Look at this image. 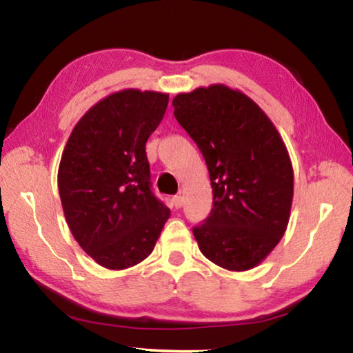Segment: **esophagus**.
Instances as JSON below:
<instances>
[{
  "mask_svg": "<svg viewBox=\"0 0 353 353\" xmlns=\"http://www.w3.org/2000/svg\"><path fill=\"white\" fill-rule=\"evenodd\" d=\"M182 205H183V198L181 195H176L174 198H172V206H174L176 210L182 208Z\"/></svg>",
  "mask_w": 353,
  "mask_h": 353,
  "instance_id": "esophagus-1",
  "label": "esophagus"
}]
</instances>
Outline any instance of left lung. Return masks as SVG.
Masks as SVG:
<instances>
[{"label": "left lung", "mask_w": 353, "mask_h": 353, "mask_svg": "<svg viewBox=\"0 0 353 353\" xmlns=\"http://www.w3.org/2000/svg\"><path fill=\"white\" fill-rule=\"evenodd\" d=\"M172 105L211 179V214L193 228L198 248L222 269H254L290 222L294 172L280 132L251 97L225 84L177 94Z\"/></svg>", "instance_id": "1"}]
</instances>
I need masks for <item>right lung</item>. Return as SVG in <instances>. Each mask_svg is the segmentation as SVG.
<instances>
[{
    "label": "right lung",
    "instance_id": "add662e5",
    "mask_svg": "<svg viewBox=\"0 0 353 353\" xmlns=\"http://www.w3.org/2000/svg\"><path fill=\"white\" fill-rule=\"evenodd\" d=\"M170 94L121 89L73 128L57 172L72 235L99 265L125 270L152 254L171 211L150 190L145 142Z\"/></svg>",
    "mask_w": 353,
    "mask_h": 353
}]
</instances>
